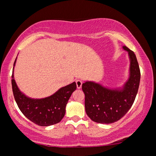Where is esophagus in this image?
<instances>
[{
  "label": "esophagus",
  "instance_id": "1",
  "mask_svg": "<svg viewBox=\"0 0 156 156\" xmlns=\"http://www.w3.org/2000/svg\"><path fill=\"white\" fill-rule=\"evenodd\" d=\"M76 87H77V89H80L81 87H82V82L80 80H76Z\"/></svg>",
  "mask_w": 156,
  "mask_h": 156
}]
</instances>
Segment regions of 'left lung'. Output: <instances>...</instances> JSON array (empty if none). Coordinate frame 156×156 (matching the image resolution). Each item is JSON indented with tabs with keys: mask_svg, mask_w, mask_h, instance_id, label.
<instances>
[{
	"mask_svg": "<svg viewBox=\"0 0 156 156\" xmlns=\"http://www.w3.org/2000/svg\"><path fill=\"white\" fill-rule=\"evenodd\" d=\"M123 48L130 57V76L122 89H109L93 82L83 83L85 111L91 120L99 123H112L120 120L133 105L140 84V72L133 51Z\"/></svg>",
	"mask_w": 156,
	"mask_h": 156,
	"instance_id": "left-lung-1",
	"label": "left lung"
}]
</instances>
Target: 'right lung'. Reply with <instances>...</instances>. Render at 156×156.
Returning <instances> with one entry per match:
<instances>
[{
    "mask_svg": "<svg viewBox=\"0 0 156 156\" xmlns=\"http://www.w3.org/2000/svg\"><path fill=\"white\" fill-rule=\"evenodd\" d=\"M15 60L14 65L16 64ZM13 96L21 112L30 121L41 126H48L59 123L65 114V108L72 94L76 90L75 82L59 89L50 97L40 99L27 97L19 90L12 74Z\"/></svg>",
    "mask_w": 156,
    "mask_h": 156,
    "instance_id": "obj_1",
    "label": "right lung"
}]
</instances>
